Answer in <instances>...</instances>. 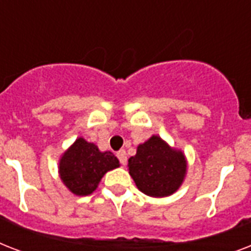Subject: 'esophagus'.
I'll return each mask as SVG.
<instances>
[{
    "label": "esophagus",
    "instance_id": "1",
    "mask_svg": "<svg viewBox=\"0 0 251 251\" xmlns=\"http://www.w3.org/2000/svg\"><path fill=\"white\" fill-rule=\"evenodd\" d=\"M117 157L122 165L126 164V161H127V155H126L125 150H120V151L117 152Z\"/></svg>",
    "mask_w": 251,
    "mask_h": 251
}]
</instances>
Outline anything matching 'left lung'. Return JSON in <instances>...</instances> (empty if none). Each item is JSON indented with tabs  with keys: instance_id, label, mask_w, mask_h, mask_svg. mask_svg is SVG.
<instances>
[{
	"instance_id": "obj_1",
	"label": "left lung",
	"mask_w": 251,
	"mask_h": 251,
	"mask_svg": "<svg viewBox=\"0 0 251 251\" xmlns=\"http://www.w3.org/2000/svg\"><path fill=\"white\" fill-rule=\"evenodd\" d=\"M129 173L142 193L150 197H168L182 183L186 160L181 151L172 150L160 137L153 135L138 146L129 159Z\"/></svg>"
}]
</instances>
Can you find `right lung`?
I'll list each match as a JSON object with an SVG mask.
<instances>
[{
  "instance_id": "obj_1",
  "label": "right lung",
  "mask_w": 251,
  "mask_h": 251,
  "mask_svg": "<svg viewBox=\"0 0 251 251\" xmlns=\"http://www.w3.org/2000/svg\"><path fill=\"white\" fill-rule=\"evenodd\" d=\"M112 152H100L98 146L78 138L60 160V176L69 190L76 195H88L108 171L118 167Z\"/></svg>"
}]
</instances>
